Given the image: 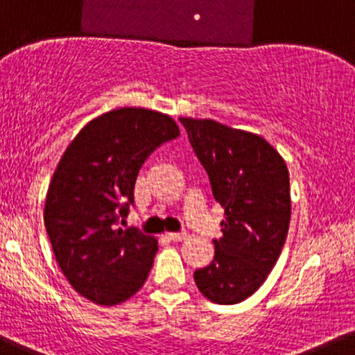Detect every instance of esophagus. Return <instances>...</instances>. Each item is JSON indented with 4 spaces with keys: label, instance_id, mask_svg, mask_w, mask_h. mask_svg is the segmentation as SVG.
Returning a JSON list of instances; mask_svg holds the SVG:
<instances>
[{
    "label": "esophagus",
    "instance_id": "1",
    "mask_svg": "<svg viewBox=\"0 0 355 355\" xmlns=\"http://www.w3.org/2000/svg\"><path fill=\"white\" fill-rule=\"evenodd\" d=\"M166 237H168L170 241H184L187 239V234L185 232H168Z\"/></svg>",
    "mask_w": 355,
    "mask_h": 355
}]
</instances>
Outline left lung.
<instances>
[{
	"instance_id": "8db88e82",
	"label": "left lung",
	"mask_w": 355,
	"mask_h": 355,
	"mask_svg": "<svg viewBox=\"0 0 355 355\" xmlns=\"http://www.w3.org/2000/svg\"><path fill=\"white\" fill-rule=\"evenodd\" d=\"M190 145L224 207L220 239L209 266L193 272L200 293L236 305L266 282L290 227V173L285 159L259 135L214 119L180 118Z\"/></svg>"
}]
</instances>
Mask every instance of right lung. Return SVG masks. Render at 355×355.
Masks as SVG:
<instances>
[{
    "label": "right lung",
    "instance_id": "add662e5",
    "mask_svg": "<svg viewBox=\"0 0 355 355\" xmlns=\"http://www.w3.org/2000/svg\"><path fill=\"white\" fill-rule=\"evenodd\" d=\"M178 135V124L163 112L112 109L85 124L53 171L46 234L73 290L97 305L126 302L145 285L158 241L116 225L135 202L145 159Z\"/></svg>",
    "mask_w": 355,
    "mask_h": 355
}]
</instances>
